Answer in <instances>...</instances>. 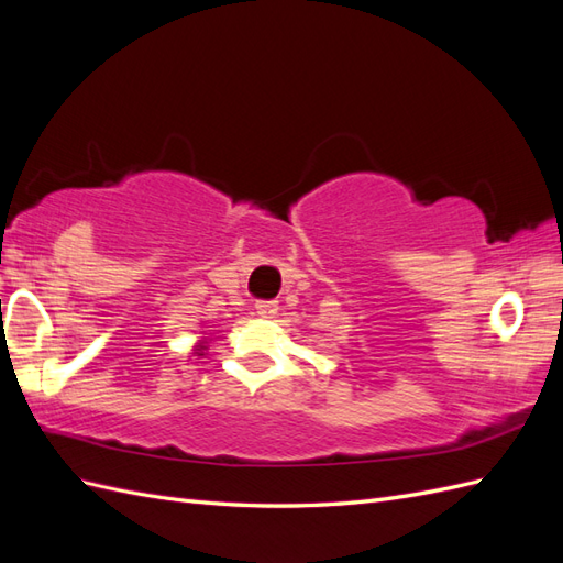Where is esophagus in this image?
Instances as JSON below:
<instances>
[{"mask_svg":"<svg viewBox=\"0 0 563 563\" xmlns=\"http://www.w3.org/2000/svg\"><path fill=\"white\" fill-rule=\"evenodd\" d=\"M277 310H279V305H277L275 300H261V302H255V314L263 317V319H272V317L277 314Z\"/></svg>","mask_w":563,"mask_h":563,"instance_id":"obj_1","label":"esophagus"}]
</instances>
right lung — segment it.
<instances>
[{
    "instance_id": "obj_1",
    "label": "right lung",
    "mask_w": 563,
    "mask_h": 563,
    "mask_svg": "<svg viewBox=\"0 0 563 563\" xmlns=\"http://www.w3.org/2000/svg\"><path fill=\"white\" fill-rule=\"evenodd\" d=\"M209 340H211L209 333H201L199 340L195 343V347H192V356H199V360H201V356L209 352Z\"/></svg>"
}]
</instances>
